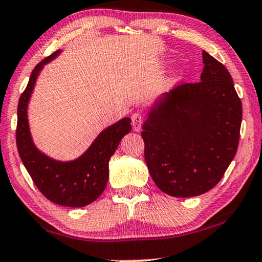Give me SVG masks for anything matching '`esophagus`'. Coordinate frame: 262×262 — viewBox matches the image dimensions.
I'll return each instance as SVG.
<instances>
[{
	"mask_svg": "<svg viewBox=\"0 0 262 262\" xmlns=\"http://www.w3.org/2000/svg\"><path fill=\"white\" fill-rule=\"evenodd\" d=\"M143 123V118L142 115L139 113H134L132 115V124H133V129L135 132H140L141 127H142Z\"/></svg>",
	"mask_w": 262,
	"mask_h": 262,
	"instance_id": "obj_1",
	"label": "esophagus"
}]
</instances>
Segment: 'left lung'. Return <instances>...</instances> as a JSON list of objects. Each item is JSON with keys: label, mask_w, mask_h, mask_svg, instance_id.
<instances>
[{"label": "left lung", "mask_w": 262, "mask_h": 262, "mask_svg": "<svg viewBox=\"0 0 262 262\" xmlns=\"http://www.w3.org/2000/svg\"><path fill=\"white\" fill-rule=\"evenodd\" d=\"M201 81L164 93L142 126L144 160L161 191L194 197L218 184L238 149L242 100L230 72L203 51Z\"/></svg>", "instance_id": "8db88e82"}]
</instances>
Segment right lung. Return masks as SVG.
<instances>
[{"label": "right lung", "instance_id": "right-lung-1", "mask_svg": "<svg viewBox=\"0 0 262 262\" xmlns=\"http://www.w3.org/2000/svg\"><path fill=\"white\" fill-rule=\"evenodd\" d=\"M53 52L35 66L27 89L20 94L17 107L16 144L24 167L37 188L49 201L69 207L91 204L103 192L110 177L108 162L120 141L132 129V120L123 118L102 130L80 157L60 162L50 159L34 144L28 122V103L45 64L58 56Z\"/></svg>", "mask_w": 262, "mask_h": 262}]
</instances>
